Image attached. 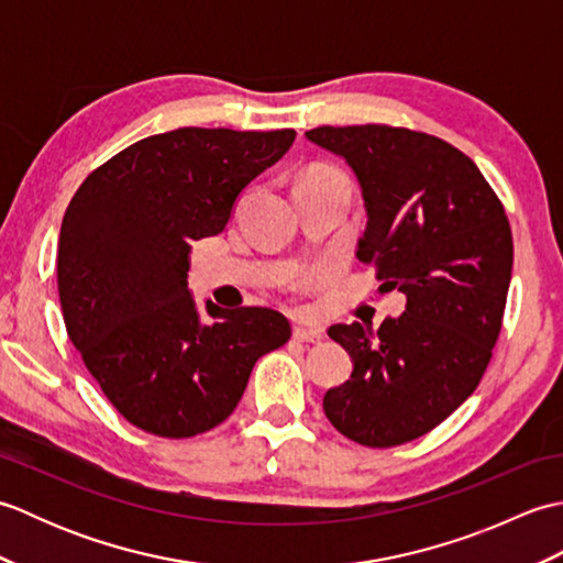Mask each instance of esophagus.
Listing matches in <instances>:
<instances>
[{
  "instance_id": "1",
  "label": "esophagus",
  "mask_w": 563,
  "mask_h": 563,
  "mask_svg": "<svg viewBox=\"0 0 563 563\" xmlns=\"http://www.w3.org/2000/svg\"><path fill=\"white\" fill-rule=\"evenodd\" d=\"M292 339H295V341H300V343H319L321 339H324V333H321V329L295 327V331H292Z\"/></svg>"
}]
</instances>
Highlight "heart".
<instances>
[{
  "mask_svg": "<svg viewBox=\"0 0 563 563\" xmlns=\"http://www.w3.org/2000/svg\"><path fill=\"white\" fill-rule=\"evenodd\" d=\"M341 178V181H345V176L341 174V172H336V169H329V166H327V169H317V172H312V174H307L305 178ZM314 278H317V275L314 273H305V275H300V278H297L292 285H295V288H307V285H312L314 283Z\"/></svg>",
  "mask_w": 563,
  "mask_h": 563,
  "instance_id": "heart-1",
  "label": "heart"
}]
</instances>
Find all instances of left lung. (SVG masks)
Here are the masks:
<instances>
[{
    "label": "left lung",
    "mask_w": 563,
    "mask_h": 563,
    "mask_svg": "<svg viewBox=\"0 0 563 563\" xmlns=\"http://www.w3.org/2000/svg\"><path fill=\"white\" fill-rule=\"evenodd\" d=\"M307 140L351 164L367 230L357 258L406 312L379 329L333 324L353 375L324 397L333 428L365 448L430 433L472 397L494 355L512 271L504 202L464 152L394 125H321Z\"/></svg>",
    "instance_id": "1"
}]
</instances>
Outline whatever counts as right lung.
<instances>
[{
	"instance_id": "1",
	"label": "right lung",
	"mask_w": 563,
	"mask_h": 563,
	"mask_svg": "<svg viewBox=\"0 0 563 563\" xmlns=\"http://www.w3.org/2000/svg\"><path fill=\"white\" fill-rule=\"evenodd\" d=\"M295 130L178 128L97 166L59 227L57 292L67 336L128 423L159 438L208 433L230 416L261 355L290 341L268 307L188 292L190 242L214 236L236 196L290 150Z\"/></svg>"
}]
</instances>
